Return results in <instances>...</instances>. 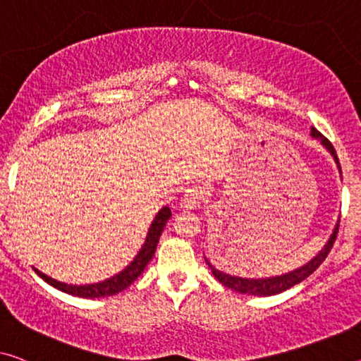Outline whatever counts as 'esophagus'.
Masks as SVG:
<instances>
[{
	"instance_id": "1",
	"label": "esophagus",
	"mask_w": 361,
	"mask_h": 361,
	"mask_svg": "<svg viewBox=\"0 0 361 361\" xmlns=\"http://www.w3.org/2000/svg\"><path fill=\"white\" fill-rule=\"evenodd\" d=\"M202 201H204L202 190L197 186H192V188H188V190L185 191V195H183L181 206L186 209H197V207H201Z\"/></svg>"
}]
</instances>
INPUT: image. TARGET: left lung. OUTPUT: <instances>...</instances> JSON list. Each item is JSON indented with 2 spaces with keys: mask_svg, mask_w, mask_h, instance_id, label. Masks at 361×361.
Returning a JSON list of instances; mask_svg holds the SVG:
<instances>
[{
  "mask_svg": "<svg viewBox=\"0 0 361 361\" xmlns=\"http://www.w3.org/2000/svg\"><path fill=\"white\" fill-rule=\"evenodd\" d=\"M311 136H313L314 139H318V141L322 144V147H326L327 152H329L332 155V159H334V162H336L337 169H338V173H342L341 164H338V159H337L334 146H332V144L327 141L324 136H322L318 129L311 128ZM337 230H338V220H337L334 230H332L329 240L326 241V245L322 246V250L313 257V259L308 261L306 264H303L301 267L295 269V271L282 274V276L257 277V279L256 277H240V276H233V274H228L222 266L217 264L215 261L212 264V262L209 261L206 256H204V259H206L207 266L211 267L214 277L217 279L220 283L225 285V287L232 288L238 293L255 295V297H272V295L282 293V292H285V290L292 288L293 285L303 282L305 279H308L311 274H313L316 269H318L322 264V261L326 259L327 255H329L331 248H332V245H334L336 236H337Z\"/></svg>",
  "mask_w": 361,
  "mask_h": 361,
  "instance_id": "obj_1",
  "label": "left lung"
}]
</instances>
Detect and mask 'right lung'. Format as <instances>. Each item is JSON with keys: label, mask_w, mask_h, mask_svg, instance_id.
I'll use <instances>...</instances> for the list:
<instances>
[{"label": "right lung", "mask_w": 361, "mask_h": 361, "mask_svg": "<svg viewBox=\"0 0 361 361\" xmlns=\"http://www.w3.org/2000/svg\"><path fill=\"white\" fill-rule=\"evenodd\" d=\"M171 217L170 207L164 206L155 215L152 224H150L149 232L146 235V241L141 246V250L137 251V255L134 256V259L129 262V264L123 269L121 272L115 274V276L110 279H105V281L97 282V283H85V285H73L66 282H60L56 279H53L47 274H43L39 269L34 267V271L39 274V276L50 283L51 287H55L61 292L73 295V297L79 298H105L110 297V295H116L123 292V290L128 288L136 279L144 272V269L149 264V261L154 257V252L157 250V243L160 240V235H162L164 228L169 219Z\"/></svg>", "instance_id": "add662e5"}]
</instances>
